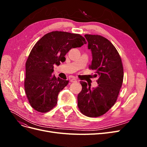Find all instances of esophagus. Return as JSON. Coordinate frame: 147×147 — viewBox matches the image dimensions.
Masks as SVG:
<instances>
[{"label":"esophagus","mask_w":147,"mask_h":147,"mask_svg":"<svg viewBox=\"0 0 147 147\" xmlns=\"http://www.w3.org/2000/svg\"><path fill=\"white\" fill-rule=\"evenodd\" d=\"M70 82L74 83V82H76L77 80V79H75V78H71V79L70 80Z\"/></svg>","instance_id":"esophagus-1"}]
</instances>
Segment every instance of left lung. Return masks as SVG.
I'll return each instance as SVG.
<instances>
[{
    "instance_id": "1",
    "label": "left lung",
    "mask_w": 147,
    "mask_h": 147,
    "mask_svg": "<svg viewBox=\"0 0 147 147\" xmlns=\"http://www.w3.org/2000/svg\"><path fill=\"white\" fill-rule=\"evenodd\" d=\"M88 48L92 53L90 69L98 77L97 86L91 90L85 82H81L82 90L78 95V107L89 117L105 114L117 101L123 80V67L117 49L108 39L98 35H84Z\"/></svg>"
}]
</instances>
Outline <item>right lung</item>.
Here are the masks:
<instances>
[{
  "label": "right lung",
  "instance_id": "right-lung-1",
  "mask_svg": "<svg viewBox=\"0 0 147 147\" xmlns=\"http://www.w3.org/2000/svg\"><path fill=\"white\" fill-rule=\"evenodd\" d=\"M86 42L80 34L54 31L35 43L26 63L24 89L30 105L45 113L56 106L59 92L68 80L56 78L53 65H59L71 48L80 47Z\"/></svg>",
  "mask_w": 147,
  "mask_h": 147
}]
</instances>
